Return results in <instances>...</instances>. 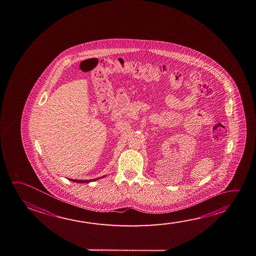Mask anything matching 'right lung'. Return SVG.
Wrapping results in <instances>:
<instances>
[{
    "instance_id": "obj_1",
    "label": "right lung",
    "mask_w": 256,
    "mask_h": 256,
    "mask_svg": "<svg viewBox=\"0 0 256 256\" xmlns=\"http://www.w3.org/2000/svg\"><path fill=\"white\" fill-rule=\"evenodd\" d=\"M101 178H104V176H101ZM101 178H94V180H70V178L68 180L70 181H73V182H76V183H89V182H92V181L97 180H99Z\"/></svg>"
}]
</instances>
